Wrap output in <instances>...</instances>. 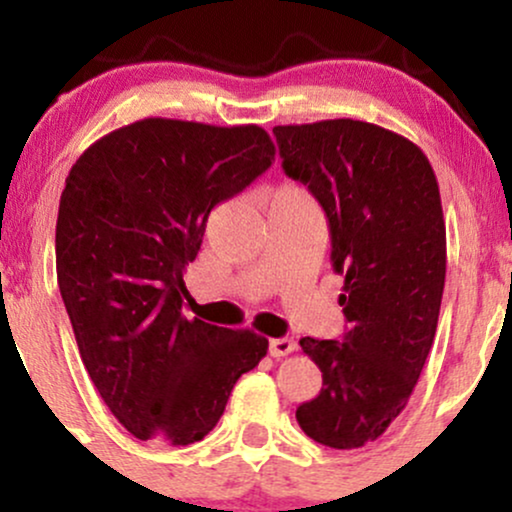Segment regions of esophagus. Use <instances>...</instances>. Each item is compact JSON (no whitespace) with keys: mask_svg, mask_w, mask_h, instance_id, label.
<instances>
[{"mask_svg":"<svg viewBox=\"0 0 512 512\" xmlns=\"http://www.w3.org/2000/svg\"><path fill=\"white\" fill-rule=\"evenodd\" d=\"M296 351V342L291 337H279V339H269V354L274 358L279 356H289Z\"/></svg>","mask_w":512,"mask_h":512,"instance_id":"obj_1","label":"esophagus"}]
</instances>
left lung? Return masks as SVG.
I'll list each match as a JSON object with an SVG mask.
<instances>
[{
    "label": "left lung",
    "mask_w": 512,
    "mask_h": 512,
    "mask_svg": "<svg viewBox=\"0 0 512 512\" xmlns=\"http://www.w3.org/2000/svg\"><path fill=\"white\" fill-rule=\"evenodd\" d=\"M286 175L325 209L339 305L349 332L303 337L322 370L320 395L298 426L334 450L378 440L407 407L433 337L445 286V219L436 173L402 134L361 120L274 127Z\"/></svg>",
    "instance_id": "8db88e82"
}]
</instances>
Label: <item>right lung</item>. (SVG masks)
Segmentation results:
<instances>
[{"mask_svg": "<svg viewBox=\"0 0 512 512\" xmlns=\"http://www.w3.org/2000/svg\"><path fill=\"white\" fill-rule=\"evenodd\" d=\"M257 125L144 117L93 142L67 175L57 214V284L81 361L139 440L192 445L267 356L252 330L182 315L185 267L209 211L272 166Z\"/></svg>", "mask_w": 512, "mask_h": 512, "instance_id": "add662e5", "label": "right lung"}]
</instances>
